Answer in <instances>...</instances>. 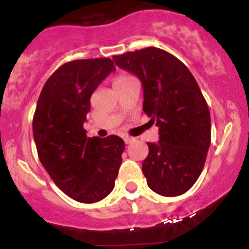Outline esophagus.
Here are the masks:
<instances>
[{"label":"esophagus","mask_w":249,"mask_h":249,"mask_svg":"<svg viewBox=\"0 0 249 249\" xmlns=\"http://www.w3.org/2000/svg\"><path fill=\"white\" fill-rule=\"evenodd\" d=\"M123 139H124L125 144H130V143H131L132 141H134V139H132V137H130V136H124V137H123Z\"/></svg>","instance_id":"34e87169"}]
</instances>
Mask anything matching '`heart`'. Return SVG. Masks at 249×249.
<instances>
[{"label": "heart", "mask_w": 249, "mask_h": 249, "mask_svg": "<svg viewBox=\"0 0 249 249\" xmlns=\"http://www.w3.org/2000/svg\"><path fill=\"white\" fill-rule=\"evenodd\" d=\"M127 79H130V77H127V76H119V77L115 78L114 84H119V83L125 82V80H127Z\"/></svg>", "instance_id": "1"}]
</instances>
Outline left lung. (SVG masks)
Returning <instances> with one entry per match:
<instances>
[{
  "label": "left lung",
  "mask_w": 249,
  "mask_h": 249,
  "mask_svg": "<svg viewBox=\"0 0 249 249\" xmlns=\"http://www.w3.org/2000/svg\"><path fill=\"white\" fill-rule=\"evenodd\" d=\"M143 87V110L159 127L158 143L148 142L142 164L148 187L178 196L194 185L211 144L208 106L194 76L182 61L155 47L113 56Z\"/></svg>",
  "instance_id": "obj_1"
}]
</instances>
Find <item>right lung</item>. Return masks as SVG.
Here are the masks:
<instances>
[{
    "label": "right lung",
    "mask_w": 249,
    "mask_h": 249,
    "mask_svg": "<svg viewBox=\"0 0 249 249\" xmlns=\"http://www.w3.org/2000/svg\"><path fill=\"white\" fill-rule=\"evenodd\" d=\"M115 71L110 59L66 62L44 84L32 122L39 160L55 184L83 203L105 199L114 188L125 143L115 135L87 137L90 97Z\"/></svg>",
    "instance_id": "right-lung-1"
}]
</instances>
